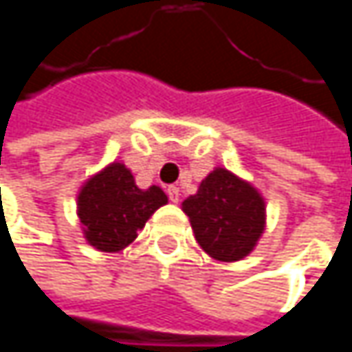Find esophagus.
Segmentation results:
<instances>
[{"mask_svg": "<svg viewBox=\"0 0 352 352\" xmlns=\"http://www.w3.org/2000/svg\"><path fill=\"white\" fill-rule=\"evenodd\" d=\"M167 195H169V199H171L173 204H177L179 197H181V189H179L177 185H169V187H167Z\"/></svg>", "mask_w": 352, "mask_h": 352, "instance_id": "esophagus-1", "label": "esophagus"}]
</instances>
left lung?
I'll return each mask as SVG.
<instances>
[{"label":"left lung","mask_w":352,"mask_h":352,"mask_svg":"<svg viewBox=\"0 0 352 352\" xmlns=\"http://www.w3.org/2000/svg\"><path fill=\"white\" fill-rule=\"evenodd\" d=\"M195 241L216 261H241L265 230L263 195L234 173L218 167L181 204Z\"/></svg>","instance_id":"obj_1"}]
</instances>
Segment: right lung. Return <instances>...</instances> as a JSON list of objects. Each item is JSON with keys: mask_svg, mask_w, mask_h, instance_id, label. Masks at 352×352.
<instances>
[{"mask_svg": "<svg viewBox=\"0 0 352 352\" xmlns=\"http://www.w3.org/2000/svg\"><path fill=\"white\" fill-rule=\"evenodd\" d=\"M167 204L161 187L140 189L122 163H111L85 181L77 197V214L87 243L104 252L130 245L146 220Z\"/></svg>", "mask_w": 352, "mask_h": 352, "instance_id": "1", "label": "right lung"}]
</instances>
